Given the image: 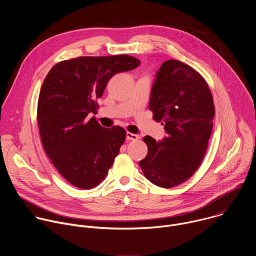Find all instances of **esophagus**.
<instances>
[{
    "instance_id": "1",
    "label": "esophagus",
    "mask_w": 256,
    "mask_h": 256,
    "mask_svg": "<svg viewBox=\"0 0 256 256\" xmlns=\"http://www.w3.org/2000/svg\"><path fill=\"white\" fill-rule=\"evenodd\" d=\"M138 134H132V132H126V140H138Z\"/></svg>"
}]
</instances>
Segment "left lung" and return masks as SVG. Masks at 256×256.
<instances>
[{
	"label": "left lung",
	"mask_w": 256,
	"mask_h": 256,
	"mask_svg": "<svg viewBox=\"0 0 256 256\" xmlns=\"http://www.w3.org/2000/svg\"><path fill=\"white\" fill-rule=\"evenodd\" d=\"M149 109L167 136L156 142L146 136L148 154L138 165L155 186H177L192 176L204 157L214 116L210 90L194 68L169 60L157 72Z\"/></svg>",
	"instance_id": "obj_1"
}]
</instances>
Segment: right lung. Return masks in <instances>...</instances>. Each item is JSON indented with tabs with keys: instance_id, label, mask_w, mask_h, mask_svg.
Instances as JSON below:
<instances>
[{
	"instance_id": "right-lung-1",
	"label": "right lung",
	"mask_w": 256,
	"mask_h": 256,
	"mask_svg": "<svg viewBox=\"0 0 256 256\" xmlns=\"http://www.w3.org/2000/svg\"><path fill=\"white\" fill-rule=\"evenodd\" d=\"M140 64L128 54L79 56L58 62L46 77L38 104L40 138L54 166L74 186H97L118 155L126 132L105 128L88 116L97 112L96 100L112 77Z\"/></svg>"
}]
</instances>
